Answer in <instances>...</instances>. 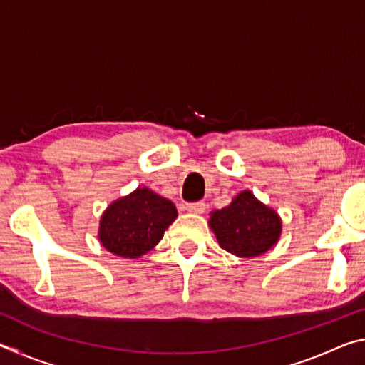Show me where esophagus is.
I'll return each instance as SVG.
<instances>
[{"mask_svg": "<svg viewBox=\"0 0 365 365\" xmlns=\"http://www.w3.org/2000/svg\"><path fill=\"white\" fill-rule=\"evenodd\" d=\"M187 211L191 214H202L206 211V205L205 202H191V205H187Z\"/></svg>", "mask_w": 365, "mask_h": 365, "instance_id": "34e87169", "label": "esophagus"}]
</instances>
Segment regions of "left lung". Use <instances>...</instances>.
<instances>
[{"label":"left lung","instance_id":"left-lung-1","mask_svg":"<svg viewBox=\"0 0 365 365\" xmlns=\"http://www.w3.org/2000/svg\"><path fill=\"white\" fill-rule=\"evenodd\" d=\"M209 215V227L219 246L233 256L257 257L280 240L279 212L259 201L250 190L240 191L230 205L215 209Z\"/></svg>","mask_w":365,"mask_h":365}]
</instances>
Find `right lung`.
Returning <instances> with one entry per match:
<instances>
[{
  "label": "right lung",
  "mask_w": 365,
  "mask_h": 365,
  "mask_svg": "<svg viewBox=\"0 0 365 365\" xmlns=\"http://www.w3.org/2000/svg\"><path fill=\"white\" fill-rule=\"evenodd\" d=\"M175 219L174 202L150 188L138 187L106 207L100 219L98 240L114 256L138 259L163 240Z\"/></svg>",
  "instance_id": "add662e5"
}]
</instances>
